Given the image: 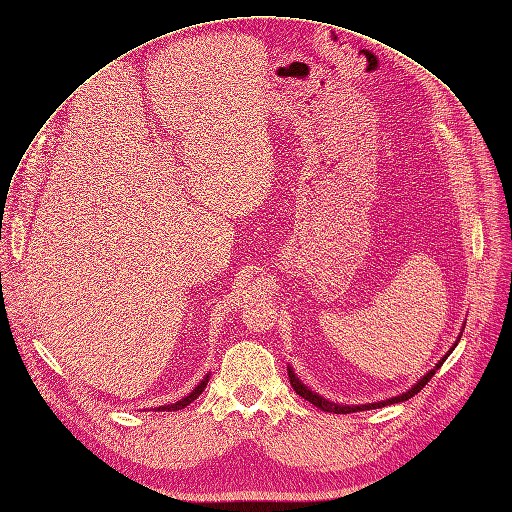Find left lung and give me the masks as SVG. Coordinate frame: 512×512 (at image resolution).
Instances as JSON below:
<instances>
[{"label": "left lung", "instance_id": "obj_1", "mask_svg": "<svg viewBox=\"0 0 512 512\" xmlns=\"http://www.w3.org/2000/svg\"><path fill=\"white\" fill-rule=\"evenodd\" d=\"M448 355H450V351H448ZM448 355H444V359L436 365V369L438 367H442V363L448 359ZM436 369H432L429 371L427 375H423V378L409 390V392H405V394H400V396H394V398H388V400H382V402H373V405H359V407H346V405H336V402H330V400H326V398H321L319 394H315V392H311L307 386H303L301 382H299V378L297 375L292 373V369H288V380H290V386L294 388V392H297L299 396H303L305 400H309L311 405H315L317 409H321V411H326V413H336V415H346V413H357V411H369V409H380V407H386V405H394V402H402V400H409V398H413L417 392H421L423 388H425V384L434 378L436 375Z\"/></svg>", "mask_w": 512, "mask_h": 512}]
</instances>
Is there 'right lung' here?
Returning <instances> with one entry per match:
<instances>
[{"label":"right lung","instance_id":"1","mask_svg":"<svg viewBox=\"0 0 512 512\" xmlns=\"http://www.w3.org/2000/svg\"><path fill=\"white\" fill-rule=\"evenodd\" d=\"M207 382H209V378H205V380H203V382H201V384H199V386H197V388H195V390H193L191 394H188V396H184L182 400L174 402V405H166V407H159L157 411H168V413H170V411H180V409H184L186 405H191V402H193V400H195V398H197V396H199V394H201V392L205 390Z\"/></svg>","mask_w":512,"mask_h":512}]
</instances>
